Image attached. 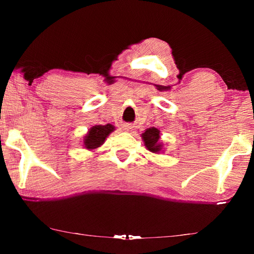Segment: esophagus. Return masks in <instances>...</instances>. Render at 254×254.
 Segmentation results:
<instances>
[{
    "label": "esophagus",
    "instance_id": "1",
    "mask_svg": "<svg viewBox=\"0 0 254 254\" xmlns=\"http://www.w3.org/2000/svg\"><path fill=\"white\" fill-rule=\"evenodd\" d=\"M124 128H126L127 131H128V128H131V127L130 126H124Z\"/></svg>",
    "mask_w": 254,
    "mask_h": 254
}]
</instances>
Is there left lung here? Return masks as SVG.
Segmentation results:
<instances>
[{"instance_id": "1", "label": "left lung", "mask_w": 254, "mask_h": 254, "mask_svg": "<svg viewBox=\"0 0 254 254\" xmlns=\"http://www.w3.org/2000/svg\"><path fill=\"white\" fill-rule=\"evenodd\" d=\"M141 137H142L145 148H147L150 152L152 153L163 152L162 150L163 144L160 141V131H159L157 127H152L147 128V130L141 134Z\"/></svg>"}]
</instances>
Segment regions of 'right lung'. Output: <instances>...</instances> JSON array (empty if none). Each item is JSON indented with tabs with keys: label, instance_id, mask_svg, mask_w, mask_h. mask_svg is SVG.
<instances>
[{
	"label": "right lung",
	"instance_id": "add662e5",
	"mask_svg": "<svg viewBox=\"0 0 254 254\" xmlns=\"http://www.w3.org/2000/svg\"><path fill=\"white\" fill-rule=\"evenodd\" d=\"M115 130L114 126L107 123L105 126H95L89 128L88 132L84 135L83 145L85 149L93 151L100 148L105 142L106 137Z\"/></svg>",
	"mask_w": 254,
	"mask_h": 254
}]
</instances>
